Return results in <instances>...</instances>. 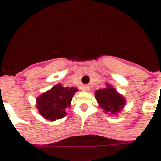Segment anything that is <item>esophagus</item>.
<instances>
[{
    "mask_svg": "<svg viewBox=\"0 0 161 161\" xmlns=\"http://www.w3.org/2000/svg\"><path fill=\"white\" fill-rule=\"evenodd\" d=\"M83 90L85 91H89L90 90V87H89V85H84V87H83Z\"/></svg>",
    "mask_w": 161,
    "mask_h": 161,
    "instance_id": "34e87169",
    "label": "esophagus"
}]
</instances>
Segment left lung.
<instances>
[{"mask_svg":"<svg viewBox=\"0 0 161 161\" xmlns=\"http://www.w3.org/2000/svg\"><path fill=\"white\" fill-rule=\"evenodd\" d=\"M95 97L104 113L109 115H116L120 114L127 103L123 96L109 84H106L104 89L95 91Z\"/></svg>","mask_w":161,"mask_h":161,"instance_id":"8db88e82","label":"left lung"}]
</instances>
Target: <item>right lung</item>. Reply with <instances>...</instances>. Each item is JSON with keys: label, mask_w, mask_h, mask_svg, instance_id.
I'll return each mask as SVG.
<instances>
[{"label": "right lung", "mask_w": 161, "mask_h": 161, "mask_svg": "<svg viewBox=\"0 0 161 161\" xmlns=\"http://www.w3.org/2000/svg\"><path fill=\"white\" fill-rule=\"evenodd\" d=\"M75 87H64L61 84L54 85L49 91L40 95L36 99V108L40 115L47 121H54L64 117L66 109L70 107Z\"/></svg>", "instance_id": "add662e5"}]
</instances>
